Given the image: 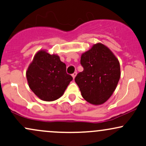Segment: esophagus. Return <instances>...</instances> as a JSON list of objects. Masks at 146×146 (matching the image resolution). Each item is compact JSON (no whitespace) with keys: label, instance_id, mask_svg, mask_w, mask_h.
Wrapping results in <instances>:
<instances>
[{"label":"esophagus","instance_id":"34e87169","mask_svg":"<svg viewBox=\"0 0 146 146\" xmlns=\"http://www.w3.org/2000/svg\"><path fill=\"white\" fill-rule=\"evenodd\" d=\"M76 75H77V72H74V73H73V74H72V77H73V79H75V76H76Z\"/></svg>","mask_w":146,"mask_h":146}]
</instances>
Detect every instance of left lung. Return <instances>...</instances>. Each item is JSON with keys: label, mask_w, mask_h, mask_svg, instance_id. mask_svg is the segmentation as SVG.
<instances>
[{"label": "left lung", "mask_w": 146, "mask_h": 146, "mask_svg": "<svg viewBox=\"0 0 146 146\" xmlns=\"http://www.w3.org/2000/svg\"><path fill=\"white\" fill-rule=\"evenodd\" d=\"M80 63L84 71L75 81L82 96L92 104H102L110 98L119 80L118 59L106 46L98 43L82 54Z\"/></svg>", "instance_id": "8db88e82"}]
</instances>
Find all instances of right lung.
I'll list each match as a JSON object with an SVG mask.
<instances>
[{
    "mask_svg": "<svg viewBox=\"0 0 146 146\" xmlns=\"http://www.w3.org/2000/svg\"><path fill=\"white\" fill-rule=\"evenodd\" d=\"M58 55L41 50L35 55L26 72L29 88L40 100L51 102L64 93L73 78Z\"/></svg>",
    "mask_w": 146,
    "mask_h": 146,
    "instance_id": "add662e5",
    "label": "right lung"
}]
</instances>
